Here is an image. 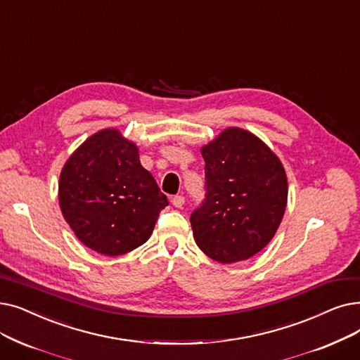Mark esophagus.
Wrapping results in <instances>:
<instances>
[{
    "label": "esophagus",
    "mask_w": 360,
    "mask_h": 360,
    "mask_svg": "<svg viewBox=\"0 0 360 360\" xmlns=\"http://www.w3.org/2000/svg\"><path fill=\"white\" fill-rule=\"evenodd\" d=\"M170 201H172V205H174L175 207H182L184 202H185V197L184 195H174V197L170 198Z\"/></svg>",
    "instance_id": "esophagus-1"
}]
</instances>
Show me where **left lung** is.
I'll return each instance as SVG.
<instances>
[{"mask_svg": "<svg viewBox=\"0 0 360 360\" xmlns=\"http://www.w3.org/2000/svg\"><path fill=\"white\" fill-rule=\"evenodd\" d=\"M205 200L191 216L197 245L221 263L250 259L275 236L287 206V176L257 136L229 128L201 148Z\"/></svg>", "mask_w": 360, "mask_h": 360, "instance_id": "obj_1", "label": "left lung"}]
</instances>
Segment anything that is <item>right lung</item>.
<instances>
[{
	"mask_svg": "<svg viewBox=\"0 0 360 360\" xmlns=\"http://www.w3.org/2000/svg\"><path fill=\"white\" fill-rule=\"evenodd\" d=\"M58 200L76 237L104 256L143 245L169 205L139 163L136 146L116 129L89 136L70 155L60 175Z\"/></svg>",
	"mask_w": 360,
	"mask_h": 360,
	"instance_id": "add662e5",
	"label": "right lung"
}]
</instances>
